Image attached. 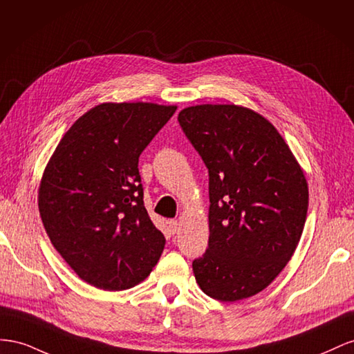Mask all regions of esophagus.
Instances as JSON below:
<instances>
[{"mask_svg":"<svg viewBox=\"0 0 354 354\" xmlns=\"http://www.w3.org/2000/svg\"><path fill=\"white\" fill-rule=\"evenodd\" d=\"M169 231H170V234H176L179 231V222L175 219L169 221Z\"/></svg>","mask_w":354,"mask_h":354,"instance_id":"esophagus-1","label":"esophagus"}]
</instances>
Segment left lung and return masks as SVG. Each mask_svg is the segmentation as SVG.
Here are the masks:
<instances>
[{
  "mask_svg": "<svg viewBox=\"0 0 354 354\" xmlns=\"http://www.w3.org/2000/svg\"><path fill=\"white\" fill-rule=\"evenodd\" d=\"M178 121L209 170V248L194 259L200 289L234 302L264 290L299 243L308 184L270 121L234 104L180 111Z\"/></svg>",
  "mask_w": 354,
  "mask_h": 354,
  "instance_id": "1",
  "label": "left lung"
}]
</instances>
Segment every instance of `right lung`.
<instances>
[{
	"label": "right lung",
	"mask_w": 354,
	"mask_h": 354,
	"mask_svg": "<svg viewBox=\"0 0 354 354\" xmlns=\"http://www.w3.org/2000/svg\"><path fill=\"white\" fill-rule=\"evenodd\" d=\"M176 105L105 102L69 127L38 188L46 233L88 285L124 290L145 280L166 239L144 206L139 156Z\"/></svg>",
	"instance_id": "obj_1"
}]
</instances>
